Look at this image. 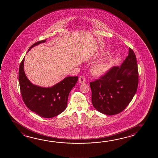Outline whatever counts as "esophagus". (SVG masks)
Instances as JSON below:
<instances>
[{"label": "esophagus", "mask_w": 158, "mask_h": 158, "mask_svg": "<svg viewBox=\"0 0 158 158\" xmlns=\"http://www.w3.org/2000/svg\"><path fill=\"white\" fill-rule=\"evenodd\" d=\"M86 81V78H85L83 76H81L80 77H79V82H80L81 84L84 83Z\"/></svg>", "instance_id": "esophagus-1"}]
</instances>
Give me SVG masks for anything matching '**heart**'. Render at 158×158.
I'll use <instances>...</instances> for the list:
<instances>
[{"mask_svg":"<svg viewBox=\"0 0 158 158\" xmlns=\"http://www.w3.org/2000/svg\"><path fill=\"white\" fill-rule=\"evenodd\" d=\"M111 65L112 62L110 60L103 61L98 63L91 67V73L96 76L104 74L111 67Z\"/></svg>","mask_w":158,"mask_h":158,"instance_id":"heart-1","label":"heart"}]
</instances>
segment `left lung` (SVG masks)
Listing matches in <instances>:
<instances>
[{"label": "left lung", "mask_w": 158, "mask_h": 158, "mask_svg": "<svg viewBox=\"0 0 158 158\" xmlns=\"http://www.w3.org/2000/svg\"><path fill=\"white\" fill-rule=\"evenodd\" d=\"M138 69L134 51L120 67H113L98 79L90 82L94 107L103 114H118L130 103L137 90Z\"/></svg>", "instance_id": "left-lung-1"}]
</instances>
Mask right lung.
<instances>
[{"instance_id": "1", "label": "right lung", "mask_w": 158, "mask_h": 158, "mask_svg": "<svg viewBox=\"0 0 158 158\" xmlns=\"http://www.w3.org/2000/svg\"><path fill=\"white\" fill-rule=\"evenodd\" d=\"M46 40V39L35 42L28 51ZM24 58L19 67V81L21 97L27 107L43 118H52L62 113L67 107L69 94L77 83L78 77L65 78L52 87H40L31 84L27 79L24 72Z\"/></svg>"}]
</instances>
